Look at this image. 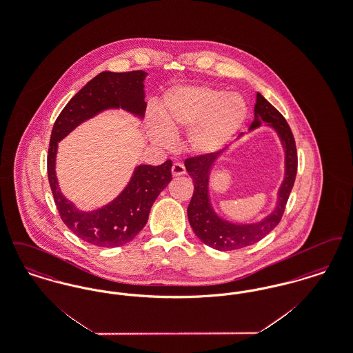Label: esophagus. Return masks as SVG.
I'll return each mask as SVG.
<instances>
[{
    "mask_svg": "<svg viewBox=\"0 0 353 353\" xmlns=\"http://www.w3.org/2000/svg\"><path fill=\"white\" fill-rule=\"evenodd\" d=\"M185 173H186V170H185V167L181 163H174V164L172 165V174H173L174 177L183 176Z\"/></svg>",
    "mask_w": 353,
    "mask_h": 353,
    "instance_id": "obj_1",
    "label": "esophagus"
}]
</instances>
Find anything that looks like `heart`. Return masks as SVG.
Segmentation results:
<instances>
[{
  "label": "heart",
  "mask_w": 353,
  "mask_h": 353,
  "mask_svg": "<svg viewBox=\"0 0 353 353\" xmlns=\"http://www.w3.org/2000/svg\"><path fill=\"white\" fill-rule=\"evenodd\" d=\"M248 117L245 99L206 85H188L170 90L160 108L161 121L152 119V139L164 147L172 134L189 131L188 145L196 153L222 150L239 131Z\"/></svg>",
  "instance_id": "heart-1"
}]
</instances>
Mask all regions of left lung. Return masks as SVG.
<instances>
[{
	"label": "left lung",
	"mask_w": 353,
	"mask_h": 353,
	"mask_svg": "<svg viewBox=\"0 0 353 353\" xmlns=\"http://www.w3.org/2000/svg\"><path fill=\"white\" fill-rule=\"evenodd\" d=\"M263 123L270 125L281 140L285 151V177L278 189V197L274 210L265 219L252 223H235L222 219L216 213L209 194L210 172L214 167L219 153L200 154L185 160V168L194 183V192L188 206V219L194 232L201 239L202 243L219 250L230 252L250 246L269 234L281 222L285 212V203L290 197L291 189L295 183L298 169V154L294 134L288 127L283 115L261 95L256 94L254 105V120L249 131L259 128ZM242 134H239V137Z\"/></svg>",
	"instance_id": "1"
}]
</instances>
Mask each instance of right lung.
<instances>
[{"instance_id": "obj_1", "label": "right lung", "mask_w": 353, "mask_h": 353, "mask_svg": "<svg viewBox=\"0 0 353 353\" xmlns=\"http://www.w3.org/2000/svg\"><path fill=\"white\" fill-rule=\"evenodd\" d=\"M145 77L147 72L143 70L103 71L68 101L51 131L48 174L59 216L74 234L99 248L121 246L139 234L148 221L153 202L172 180V161L167 160L157 167L137 165L118 197L99 209L84 212L63 196L58 185L55 173L58 143L79 124L105 110L121 108L140 120L144 118Z\"/></svg>"}]
</instances>
